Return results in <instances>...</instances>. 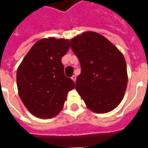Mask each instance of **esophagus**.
<instances>
[{
	"instance_id": "34e87169",
	"label": "esophagus",
	"mask_w": 148,
	"mask_h": 148,
	"mask_svg": "<svg viewBox=\"0 0 148 148\" xmlns=\"http://www.w3.org/2000/svg\"><path fill=\"white\" fill-rule=\"evenodd\" d=\"M71 79L74 81V82H75V81H76V76H75V75H73V76L71 77Z\"/></svg>"
}]
</instances>
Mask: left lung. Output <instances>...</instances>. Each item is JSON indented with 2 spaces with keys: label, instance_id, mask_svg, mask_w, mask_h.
Returning <instances> with one entry per match:
<instances>
[{
  "label": "left lung",
  "instance_id": "8db88e82",
  "mask_svg": "<svg viewBox=\"0 0 148 148\" xmlns=\"http://www.w3.org/2000/svg\"><path fill=\"white\" fill-rule=\"evenodd\" d=\"M71 47L82 69L75 89L87 108L96 113L113 110L127 88V66L123 54L109 39L93 32L74 37Z\"/></svg>",
  "mask_w": 148,
  "mask_h": 148
}]
</instances>
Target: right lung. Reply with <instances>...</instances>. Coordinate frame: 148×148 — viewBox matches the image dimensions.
I'll return each mask as SVG.
<instances>
[{
    "label": "right lung",
    "mask_w": 148,
    "mask_h": 148,
    "mask_svg": "<svg viewBox=\"0 0 148 148\" xmlns=\"http://www.w3.org/2000/svg\"><path fill=\"white\" fill-rule=\"evenodd\" d=\"M70 49V40L49 37L39 39L21 62L16 72L19 96L31 113L52 118L60 112L75 84L66 77L61 59Z\"/></svg>",
    "instance_id": "right-lung-1"
}]
</instances>
